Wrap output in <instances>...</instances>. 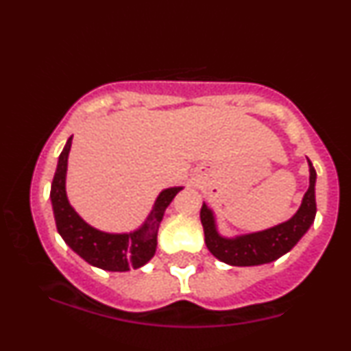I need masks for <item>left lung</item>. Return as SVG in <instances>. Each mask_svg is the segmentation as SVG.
Listing matches in <instances>:
<instances>
[{"instance_id": "1", "label": "left lung", "mask_w": 351, "mask_h": 351, "mask_svg": "<svg viewBox=\"0 0 351 351\" xmlns=\"http://www.w3.org/2000/svg\"><path fill=\"white\" fill-rule=\"evenodd\" d=\"M308 162V189L302 198L300 208L291 219L277 226L264 229V231L249 232L234 237L219 234L216 224V216L206 203L201 206V224L204 229V243L209 252L219 259L221 263L237 267H249V265L269 264L287 254L302 239V236L308 231L317 215L315 203V181L317 173Z\"/></svg>"}]
</instances>
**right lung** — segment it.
Instances as JSON below:
<instances>
[{"instance_id": "add662e5", "label": "right lung", "mask_w": 351, "mask_h": 351, "mask_svg": "<svg viewBox=\"0 0 351 351\" xmlns=\"http://www.w3.org/2000/svg\"><path fill=\"white\" fill-rule=\"evenodd\" d=\"M72 136L60 152L58 168L51 184V203L58 232L66 244L86 263L110 272H127L142 267L155 256L156 236L165 209L183 186L163 189L156 198L150 215L138 229L130 232H106L92 228L71 206L66 193L67 158Z\"/></svg>"}]
</instances>
